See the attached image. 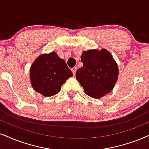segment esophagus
I'll return each mask as SVG.
<instances>
[{"label": "esophagus", "instance_id": "1", "mask_svg": "<svg viewBox=\"0 0 149 149\" xmlns=\"http://www.w3.org/2000/svg\"><path fill=\"white\" fill-rule=\"evenodd\" d=\"M77 70V67H74V68H72L71 69V70H72V72L73 74H75Z\"/></svg>", "mask_w": 149, "mask_h": 149}]
</instances>
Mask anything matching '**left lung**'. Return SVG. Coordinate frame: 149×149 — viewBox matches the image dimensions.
Wrapping results in <instances>:
<instances>
[{
	"mask_svg": "<svg viewBox=\"0 0 149 149\" xmlns=\"http://www.w3.org/2000/svg\"><path fill=\"white\" fill-rule=\"evenodd\" d=\"M83 67L76 78L84 92L93 98H101L113 89L119 75L118 65L107 49H88L81 56Z\"/></svg>",
	"mask_w": 149,
	"mask_h": 149,
	"instance_id": "left-lung-1",
	"label": "left lung"
}]
</instances>
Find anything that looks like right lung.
<instances>
[{
  "instance_id": "right-lung-1",
  "label": "right lung",
  "mask_w": 149,
  "mask_h": 149,
  "mask_svg": "<svg viewBox=\"0 0 149 149\" xmlns=\"http://www.w3.org/2000/svg\"><path fill=\"white\" fill-rule=\"evenodd\" d=\"M30 81L32 88L45 97L59 93L61 86L73 76L65 61L55 52L40 55L30 68Z\"/></svg>"
}]
</instances>
